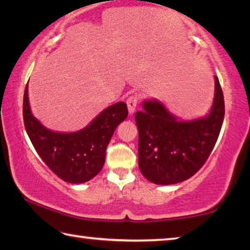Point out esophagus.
Here are the masks:
<instances>
[{
	"mask_svg": "<svg viewBox=\"0 0 250 250\" xmlns=\"http://www.w3.org/2000/svg\"><path fill=\"white\" fill-rule=\"evenodd\" d=\"M139 99H140V97H139L137 94L130 96L129 98L126 99V105H128V110H129L130 115H132V113L134 112V110H135V108H137V105H138Z\"/></svg>",
	"mask_w": 250,
	"mask_h": 250,
	"instance_id": "esophagus-1",
	"label": "esophagus"
}]
</instances>
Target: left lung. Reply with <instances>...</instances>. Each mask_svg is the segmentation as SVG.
Masks as SVG:
<instances>
[{"label": "left lung", "mask_w": 250, "mask_h": 250, "mask_svg": "<svg viewBox=\"0 0 250 250\" xmlns=\"http://www.w3.org/2000/svg\"><path fill=\"white\" fill-rule=\"evenodd\" d=\"M224 115V95L216 76L213 105L204 118L181 121L158 100L145 101L142 111H137L134 116L142 175L161 185L180 183L193 176L213 151Z\"/></svg>", "instance_id": "1"}]
</instances>
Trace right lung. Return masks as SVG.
I'll use <instances>...</instances> for the list:
<instances>
[{"label":"right lung","mask_w":250,"mask_h":250,"mask_svg":"<svg viewBox=\"0 0 250 250\" xmlns=\"http://www.w3.org/2000/svg\"><path fill=\"white\" fill-rule=\"evenodd\" d=\"M126 117L128 108L120 101L104 109L84 129L70 133L54 132L32 115L27 84L25 87L23 119L28 137L46 166L68 183H83L98 174L104 164L110 139Z\"/></svg>","instance_id":"add662e5"}]
</instances>
